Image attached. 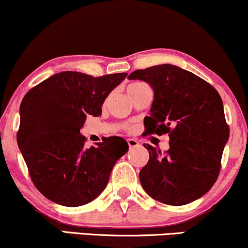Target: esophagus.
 <instances>
[{
  "label": "esophagus",
  "instance_id": "1",
  "mask_svg": "<svg viewBox=\"0 0 248 248\" xmlns=\"http://www.w3.org/2000/svg\"><path fill=\"white\" fill-rule=\"evenodd\" d=\"M127 142H128V146H129V148L139 146V141L135 140V139H128Z\"/></svg>",
  "mask_w": 248,
  "mask_h": 248
}]
</instances>
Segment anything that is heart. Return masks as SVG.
I'll list each match as a JSON object with an SVG mask.
<instances>
[{
  "label": "heart",
  "instance_id": "1",
  "mask_svg": "<svg viewBox=\"0 0 248 248\" xmlns=\"http://www.w3.org/2000/svg\"><path fill=\"white\" fill-rule=\"evenodd\" d=\"M144 85H146V84H143V82H139V81L132 82V84H129V85H128V86H127V92H128V94H129V93L134 92V91L139 90V88H140V87L144 86Z\"/></svg>",
  "mask_w": 248,
  "mask_h": 248
}]
</instances>
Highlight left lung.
Masks as SVG:
<instances>
[{
    "mask_svg": "<svg viewBox=\"0 0 248 248\" xmlns=\"http://www.w3.org/2000/svg\"><path fill=\"white\" fill-rule=\"evenodd\" d=\"M129 79L153 87L147 135H169L163 154L150 144L149 161L140 182L150 197L168 205H186L209 191L217 181L221 156L230 136L223 101L212 85L192 72L170 64L136 70Z\"/></svg>",
    "mask_w": 248,
    "mask_h": 248,
    "instance_id": "8db88e82",
    "label": "left lung"
}]
</instances>
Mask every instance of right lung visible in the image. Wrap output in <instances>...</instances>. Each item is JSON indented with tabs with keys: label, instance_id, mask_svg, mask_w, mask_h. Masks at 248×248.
<instances>
[{
	"label": "right lung",
	"instance_id": "1",
	"mask_svg": "<svg viewBox=\"0 0 248 248\" xmlns=\"http://www.w3.org/2000/svg\"><path fill=\"white\" fill-rule=\"evenodd\" d=\"M126 77L127 73L92 77L65 71L24 95L17 144L33 186L47 199L64 206H80L106 187L115 162L128 152V143L109 136L87 149L80 129L86 115L101 114L105 99Z\"/></svg>",
	"mask_w": 248,
	"mask_h": 248
}]
</instances>
